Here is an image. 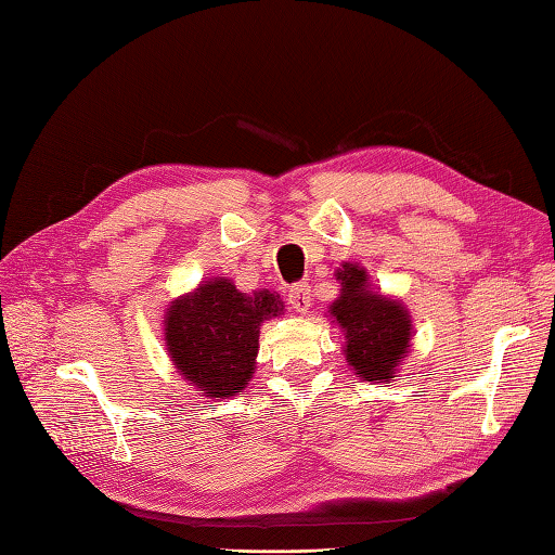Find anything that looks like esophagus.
Masks as SVG:
<instances>
[{
	"label": "esophagus",
	"mask_w": 555,
	"mask_h": 555,
	"mask_svg": "<svg viewBox=\"0 0 555 555\" xmlns=\"http://www.w3.org/2000/svg\"><path fill=\"white\" fill-rule=\"evenodd\" d=\"M288 305L291 310H296L300 314L308 312L312 308V291L308 284H296L288 288Z\"/></svg>",
	"instance_id": "1"
}]
</instances>
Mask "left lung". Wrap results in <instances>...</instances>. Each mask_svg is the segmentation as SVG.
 <instances>
[{
    "mask_svg": "<svg viewBox=\"0 0 555 555\" xmlns=\"http://www.w3.org/2000/svg\"><path fill=\"white\" fill-rule=\"evenodd\" d=\"M340 298L332 305L334 320L346 332V358L364 382L393 379L410 340V317L396 300L372 296L367 274L356 264L338 271Z\"/></svg>",
    "mask_w": 555,
    "mask_h": 555,
    "instance_id": "8db88e82",
    "label": "left lung"
}]
</instances>
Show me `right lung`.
<instances>
[{"mask_svg": "<svg viewBox=\"0 0 555 555\" xmlns=\"http://www.w3.org/2000/svg\"><path fill=\"white\" fill-rule=\"evenodd\" d=\"M284 310L269 291H235L229 279L205 281L171 305L167 346L176 367L209 398L241 393L253 376L259 324Z\"/></svg>", "mask_w": 555, "mask_h": 555, "instance_id": "obj_1", "label": "right lung"}]
</instances>
